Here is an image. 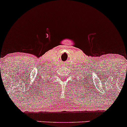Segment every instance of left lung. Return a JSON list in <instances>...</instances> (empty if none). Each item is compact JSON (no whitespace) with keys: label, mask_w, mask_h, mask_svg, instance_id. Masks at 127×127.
I'll return each instance as SVG.
<instances>
[{"label":"left lung","mask_w":127,"mask_h":127,"mask_svg":"<svg viewBox=\"0 0 127 127\" xmlns=\"http://www.w3.org/2000/svg\"><path fill=\"white\" fill-rule=\"evenodd\" d=\"M80 79H81V78H80ZM83 81H84V80H83Z\"/></svg>","instance_id":"1"}]
</instances>
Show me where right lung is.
<instances>
[{"mask_svg": "<svg viewBox=\"0 0 127 127\" xmlns=\"http://www.w3.org/2000/svg\"><path fill=\"white\" fill-rule=\"evenodd\" d=\"M43 81H44V83H45V81H46V80H44V79H43ZM43 81V79H42V81ZM43 82H42V84H43ZM43 87H44V86H43Z\"/></svg>", "mask_w": 127, "mask_h": 127, "instance_id": "add662e5", "label": "right lung"}]
</instances>
